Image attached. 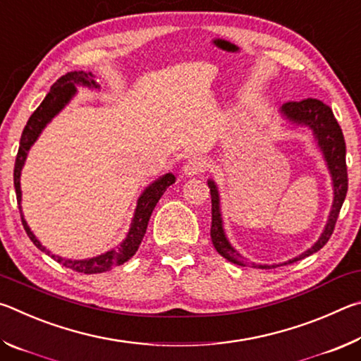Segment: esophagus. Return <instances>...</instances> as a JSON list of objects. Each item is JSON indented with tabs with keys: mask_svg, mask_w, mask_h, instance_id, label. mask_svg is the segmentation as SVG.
<instances>
[{
	"mask_svg": "<svg viewBox=\"0 0 361 361\" xmlns=\"http://www.w3.org/2000/svg\"><path fill=\"white\" fill-rule=\"evenodd\" d=\"M207 170V162L204 157H191L188 159L185 167H183V173L188 176H195V175H202Z\"/></svg>",
	"mask_w": 361,
	"mask_h": 361,
	"instance_id": "obj_1",
	"label": "esophagus"
}]
</instances>
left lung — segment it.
Returning a JSON list of instances; mask_svg holds the SVG:
<instances>
[{
	"mask_svg": "<svg viewBox=\"0 0 361 361\" xmlns=\"http://www.w3.org/2000/svg\"><path fill=\"white\" fill-rule=\"evenodd\" d=\"M282 113L293 122L298 124H305L314 130L315 138L319 140V146L325 154L328 162V169L333 176V186H334V202L331 213H329L326 228L323 231L319 242L315 243L312 248L304 252L301 256L291 259L285 264H291L299 259H304L305 256L319 252L320 248L325 247V243L331 237L336 221H338L341 207L344 204L347 188H349V178H347V164H345V140L342 135L341 126L336 121L331 108L325 103L317 99H304L299 102H286L282 106ZM210 194H212V228H210V237L216 252L237 266H247V261L231 247L223 231L221 224V215H219V199L218 191L213 181H209ZM259 269H269V266H255Z\"/></svg>",
	"mask_w": 361,
	"mask_h": 361,
	"instance_id": "1",
	"label": "left lung"
}]
</instances>
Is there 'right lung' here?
<instances>
[{
	"label": "right lung",
	"instance_id": "right-lung-1",
	"mask_svg": "<svg viewBox=\"0 0 361 361\" xmlns=\"http://www.w3.org/2000/svg\"><path fill=\"white\" fill-rule=\"evenodd\" d=\"M76 84H82V85H90V87H99L97 82L94 81V76L90 71H70L65 73L63 76H60L54 85L49 90V94L46 95V99L42 100L41 105L35 109L33 114L30 116V119L27 122L25 129L22 132L20 137V146L19 151H17V157H16V166H14V188H16V194H17V204H19V210H20V170L23 167V162H25L27 152L30 149V146L35 143V140L38 138V135L42 130L49 121H51L54 116H56L60 109L65 106V103H68L73 95L76 92ZM175 183V175L167 173L164 175L161 180H157L152 183L149 188H146V191L142 194V197L138 199L137 204V210H135V216H133L132 221V228L129 231V235L127 239L121 243V247L116 250H111L105 255L97 256V258L92 259H84V261H71V259H63L60 256L52 255V258L56 259L60 264H63L65 267L71 269V271L76 272H82V274H100V272H106L111 271L114 266H119L122 262H126L127 259H130L142 243L143 237L146 234V228H148V221L151 218V213L154 210L156 204L161 199V195L166 192V189L173 185ZM20 218H22V224L23 229H25L27 235L30 237L36 247L42 252H46V248L41 245L38 239L33 235V232L30 231L28 224L23 219L22 210H20ZM47 255H51L46 252Z\"/></svg>",
	"mask_w": 361,
	"mask_h": 361
}]
</instances>
